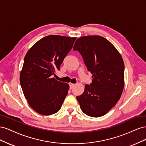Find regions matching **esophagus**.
<instances>
[{
    "label": "esophagus",
    "mask_w": 146,
    "mask_h": 146,
    "mask_svg": "<svg viewBox=\"0 0 146 146\" xmlns=\"http://www.w3.org/2000/svg\"><path fill=\"white\" fill-rule=\"evenodd\" d=\"M74 86H75V84H74V83H69L70 89H72Z\"/></svg>",
    "instance_id": "1"
}]
</instances>
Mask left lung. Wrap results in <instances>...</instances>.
<instances>
[{
	"label": "left lung",
	"mask_w": 146,
	"mask_h": 146,
	"mask_svg": "<svg viewBox=\"0 0 146 146\" xmlns=\"http://www.w3.org/2000/svg\"><path fill=\"white\" fill-rule=\"evenodd\" d=\"M77 50L88 71L92 83L77 96L80 108L86 115L98 117L107 114L120 99L124 86V63L121 54L105 38L92 35L77 39Z\"/></svg>",
	"instance_id": "8db88e82"
}]
</instances>
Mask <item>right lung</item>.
Returning a JSON list of instances; mask_svg holds the SVG:
<instances>
[{"mask_svg":"<svg viewBox=\"0 0 146 146\" xmlns=\"http://www.w3.org/2000/svg\"><path fill=\"white\" fill-rule=\"evenodd\" d=\"M76 38L48 35L41 39L26 54L20 83L28 104L35 111L51 115L60 110L68 93V83L53 77Z\"/></svg>","mask_w":146,"mask_h":146,"instance_id":"1","label":"right lung"}]
</instances>
